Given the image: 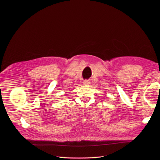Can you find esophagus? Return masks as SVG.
Wrapping results in <instances>:
<instances>
[{"instance_id": "34e87169", "label": "esophagus", "mask_w": 160, "mask_h": 160, "mask_svg": "<svg viewBox=\"0 0 160 160\" xmlns=\"http://www.w3.org/2000/svg\"><path fill=\"white\" fill-rule=\"evenodd\" d=\"M90 81L88 80H84L83 81V84L85 85H89L90 84Z\"/></svg>"}]
</instances>
